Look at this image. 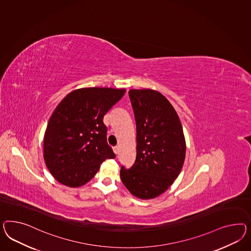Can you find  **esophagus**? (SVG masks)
<instances>
[{
    "instance_id": "34e87169",
    "label": "esophagus",
    "mask_w": 251,
    "mask_h": 251,
    "mask_svg": "<svg viewBox=\"0 0 251 251\" xmlns=\"http://www.w3.org/2000/svg\"><path fill=\"white\" fill-rule=\"evenodd\" d=\"M119 146H115V147H113V151H114V152H115L116 154H118L119 153Z\"/></svg>"
}]
</instances>
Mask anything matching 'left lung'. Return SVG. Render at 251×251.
<instances>
[{"mask_svg": "<svg viewBox=\"0 0 251 251\" xmlns=\"http://www.w3.org/2000/svg\"><path fill=\"white\" fill-rule=\"evenodd\" d=\"M135 116L137 153L134 164L121 168L122 183L141 199L159 197L176 179L185 158L183 127L176 109L160 92L130 89Z\"/></svg>", "mask_w": 251, "mask_h": 251, "instance_id": "obj_1", "label": "left lung"}]
</instances>
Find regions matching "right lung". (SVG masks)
Segmentation results:
<instances>
[{
  "mask_svg": "<svg viewBox=\"0 0 251 251\" xmlns=\"http://www.w3.org/2000/svg\"><path fill=\"white\" fill-rule=\"evenodd\" d=\"M125 89L85 88L66 96L51 116L44 137V159L56 181L79 187L106 159L115 158L103 118Z\"/></svg>",
  "mask_w": 251,
  "mask_h": 251,
  "instance_id": "obj_1",
  "label": "right lung"
}]
</instances>
